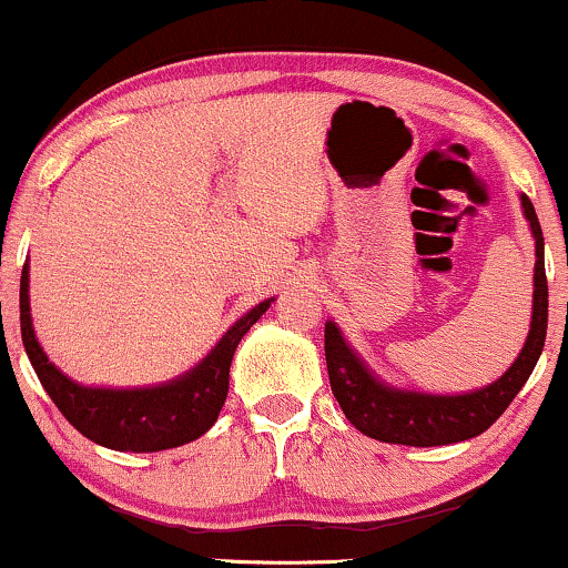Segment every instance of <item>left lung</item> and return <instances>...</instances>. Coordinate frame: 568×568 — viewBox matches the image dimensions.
<instances>
[{"instance_id":"1","label":"left lung","mask_w":568,"mask_h":568,"mask_svg":"<svg viewBox=\"0 0 568 568\" xmlns=\"http://www.w3.org/2000/svg\"><path fill=\"white\" fill-rule=\"evenodd\" d=\"M530 232L535 237V292L530 333L515 364L496 379L478 390L460 395H429L385 385L369 372L338 325L325 323V364H328L331 390L336 395L341 410L362 434L372 439L408 447H439L465 442L484 434L499 418L515 395L523 390L532 375L546 344L548 328V278L546 258H542V230L535 214L532 201L519 196Z\"/></svg>"}]
</instances>
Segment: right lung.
Instances as JSON below:
<instances>
[{"label": "right lung", "instance_id": "right-lung-1", "mask_svg": "<svg viewBox=\"0 0 568 568\" xmlns=\"http://www.w3.org/2000/svg\"><path fill=\"white\" fill-rule=\"evenodd\" d=\"M30 266L20 276V331L28 359L38 379L82 437L119 453H160L199 439L212 429L227 400L230 364L240 338L266 313L274 300H263L224 333L212 352L185 375L170 383L134 390L115 387H84L53 367L38 344L28 297Z\"/></svg>", "mask_w": 568, "mask_h": 568}]
</instances>
